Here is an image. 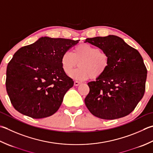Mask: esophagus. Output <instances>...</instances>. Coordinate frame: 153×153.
Returning a JSON list of instances; mask_svg holds the SVG:
<instances>
[{
	"mask_svg": "<svg viewBox=\"0 0 153 153\" xmlns=\"http://www.w3.org/2000/svg\"><path fill=\"white\" fill-rule=\"evenodd\" d=\"M81 83H82V82H79V81H75V82H74V85L75 86H77V85H79V84H81Z\"/></svg>",
	"mask_w": 153,
	"mask_h": 153,
	"instance_id": "obj_1",
	"label": "esophagus"
}]
</instances>
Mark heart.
Returning <instances> with one entry per match:
<instances>
[{"mask_svg": "<svg viewBox=\"0 0 153 153\" xmlns=\"http://www.w3.org/2000/svg\"><path fill=\"white\" fill-rule=\"evenodd\" d=\"M61 65L65 74H70L77 65L79 67L70 74L74 79L85 80L97 78L106 72L109 66V58L97 47L81 44L74 48L73 52H65L61 57Z\"/></svg>", "mask_w": 153, "mask_h": 153, "instance_id": "1", "label": "heart"}]
</instances>
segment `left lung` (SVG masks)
<instances>
[{
  "mask_svg": "<svg viewBox=\"0 0 153 153\" xmlns=\"http://www.w3.org/2000/svg\"><path fill=\"white\" fill-rule=\"evenodd\" d=\"M109 58L103 76L88 83L85 104L91 114L112 120L123 117L135 108L145 91L147 70L142 56L122 38L114 35L87 38Z\"/></svg>",
  "mask_w": 153,
  "mask_h": 153,
  "instance_id": "obj_1",
  "label": "left lung"
}]
</instances>
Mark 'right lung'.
I'll return each mask as SVG.
<instances>
[{
    "mask_svg": "<svg viewBox=\"0 0 153 153\" xmlns=\"http://www.w3.org/2000/svg\"><path fill=\"white\" fill-rule=\"evenodd\" d=\"M79 41L42 37L14 53L6 88L15 109L34 119L54 114L74 83L62 70L61 57Z\"/></svg>",
    "mask_w": 153,
    "mask_h": 153,
    "instance_id": "right-lung-1",
    "label": "right lung"
}]
</instances>
